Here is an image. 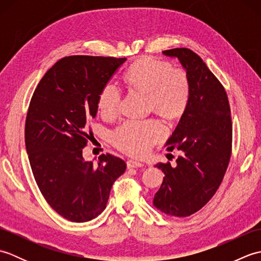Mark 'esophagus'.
I'll return each mask as SVG.
<instances>
[{
    "mask_svg": "<svg viewBox=\"0 0 261 261\" xmlns=\"http://www.w3.org/2000/svg\"><path fill=\"white\" fill-rule=\"evenodd\" d=\"M127 168H139V167H142L143 164L140 163V162H136V160H127Z\"/></svg>",
    "mask_w": 261,
    "mask_h": 261,
    "instance_id": "1",
    "label": "esophagus"
}]
</instances>
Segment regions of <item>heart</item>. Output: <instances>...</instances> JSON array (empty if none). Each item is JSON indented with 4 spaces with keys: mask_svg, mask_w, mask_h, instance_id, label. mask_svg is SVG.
Here are the masks:
<instances>
[{
    "mask_svg": "<svg viewBox=\"0 0 261 261\" xmlns=\"http://www.w3.org/2000/svg\"><path fill=\"white\" fill-rule=\"evenodd\" d=\"M127 85L148 94L149 108L167 120H176L185 113L191 101V82L180 68L150 57L131 65L125 71ZM121 91L113 83H108L98 94V109L104 115L119 112ZM166 134L159 120H127L113 132V142L120 150L135 156H143Z\"/></svg>",
    "mask_w": 261,
    "mask_h": 261,
    "instance_id": "b5f03b06",
    "label": "heart"
}]
</instances>
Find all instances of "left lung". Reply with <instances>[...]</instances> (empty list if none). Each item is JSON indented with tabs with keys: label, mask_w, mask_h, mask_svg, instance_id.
I'll return each mask as SVG.
<instances>
[{
	"label": "left lung",
	"mask_w": 261,
	"mask_h": 261,
	"mask_svg": "<svg viewBox=\"0 0 261 261\" xmlns=\"http://www.w3.org/2000/svg\"><path fill=\"white\" fill-rule=\"evenodd\" d=\"M179 59L191 82V101L168 139L167 150L179 151L176 166L159 163L165 174L153 205L165 214L185 218L201 210L222 182L232 152L228 95L202 58L188 48L163 51ZM170 154V153H169Z\"/></svg>",
	"instance_id": "obj_1"
}]
</instances>
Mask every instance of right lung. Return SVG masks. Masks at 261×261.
I'll return each mask as SVG.
<instances>
[{
  "label": "right lung",
  "instance_id": "obj_1",
  "mask_svg": "<svg viewBox=\"0 0 261 261\" xmlns=\"http://www.w3.org/2000/svg\"><path fill=\"white\" fill-rule=\"evenodd\" d=\"M126 58L68 56L59 59L36 87L28 109L24 140L37 185L47 203L71 222L95 219L107 206L123 159L107 153L85 162L93 137L91 118L98 94ZM94 138V137H93Z\"/></svg>",
  "mask_w": 261,
  "mask_h": 261
}]
</instances>
